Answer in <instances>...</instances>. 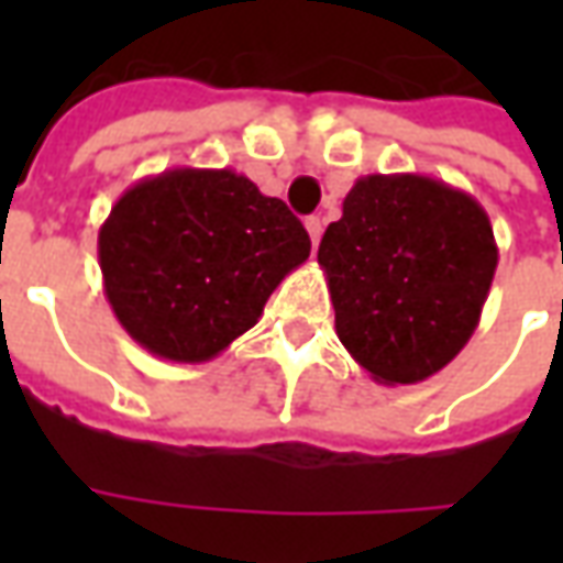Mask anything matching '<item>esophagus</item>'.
<instances>
[{"label": "esophagus", "instance_id": "34e87169", "mask_svg": "<svg viewBox=\"0 0 563 563\" xmlns=\"http://www.w3.org/2000/svg\"><path fill=\"white\" fill-rule=\"evenodd\" d=\"M305 225H307V234H310V241H313V246H319V238H322V220H319V217H307Z\"/></svg>", "mask_w": 563, "mask_h": 563}]
</instances>
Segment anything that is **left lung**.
I'll list each match as a JSON object with an SVG mask.
<instances>
[{
	"mask_svg": "<svg viewBox=\"0 0 563 563\" xmlns=\"http://www.w3.org/2000/svg\"><path fill=\"white\" fill-rule=\"evenodd\" d=\"M317 258L350 355L383 386H413L471 341L497 244L483 205L455 186L367 174L343 198Z\"/></svg>",
	"mask_w": 563,
	"mask_h": 563,
	"instance_id": "obj_1",
	"label": "left lung"
}]
</instances>
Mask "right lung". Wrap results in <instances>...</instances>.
<instances>
[{
	"mask_svg": "<svg viewBox=\"0 0 563 563\" xmlns=\"http://www.w3.org/2000/svg\"><path fill=\"white\" fill-rule=\"evenodd\" d=\"M310 256L280 198L232 168H168L117 198L99 229L104 298L147 353L210 362Z\"/></svg>",
	"mask_w": 563,
	"mask_h": 563,
	"instance_id": "right-lung-1",
	"label": "right lung"
}]
</instances>
